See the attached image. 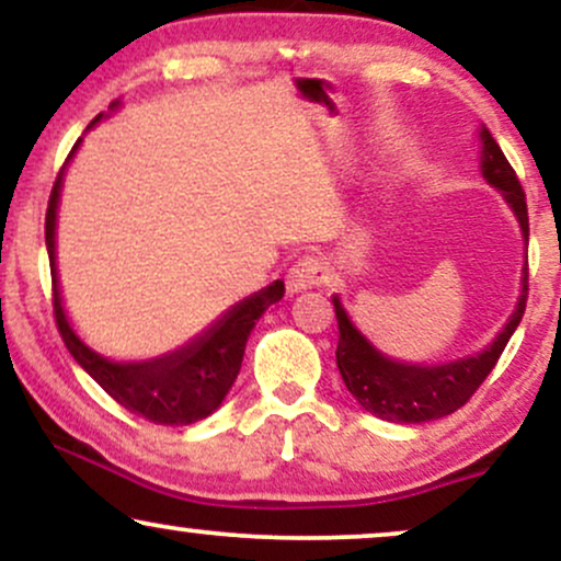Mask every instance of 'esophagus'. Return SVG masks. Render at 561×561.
Instances as JSON below:
<instances>
[{
  "label": "esophagus",
  "mask_w": 561,
  "mask_h": 561,
  "mask_svg": "<svg viewBox=\"0 0 561 561\" xmlns=\"http://www.w3.org/2000/svg\"><path fill=\"white\" fill-rule=\"evenodd\" d=\"M327 282H330V263H327V259H321V255H302L287 272L289 293H302V289L321 287Z\"/></svg>",
  "instance_id": "34e87169"
}]
</instances>
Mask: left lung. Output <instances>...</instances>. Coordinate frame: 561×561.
Here are the masks:
<instances>
[{
    "label": "left lung",
    "mask_w": 561,
    "mask_h": 561,
    "mask_svg": "<svg viewBox=\"0 0 561 561\" xmlns=\"http://www.w3.org/2000/svg\"><path fill=\"white\" fill-rule=\"evenodd\" d=\"M482 137V176L491 182L506 203L512 205L514 216L519 218V227L527 240L530 224H527V203L525 190L519 184L517 173L501 152L499 141L491 137L488 128L480 131ZM527 302V263L523 276V295H519L517 311L506 321L504 330L493 340L488 351L478 356L461 358V362L443 364V366H411L398 364L377 353L375 347L366 343V337L347 319L345 308L334 298V317H337L340 340H337V369L343 375L345 388L351 396L364 405L366 411L388 422L403 424H422L440 420V416L454 414L461 409L469 398L478 392V388L491 375L493 366L499 364L501 353L519 327Z\"/></svg>",
    "instance_id": "1"
}]
</instances>
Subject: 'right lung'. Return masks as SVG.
Masks as SVG:
<instances>
[{
    "instance_id": "obj_1",
    "label": "right lung",
    "mask_w": 561,
    "mask_h": 561,
    "mask_svg": "<svg viewBox=\"0 0 561 561\" xmlns=\"http://www.w3.org/2000/svg\"><path fill=\"white\" fill-rule=\"evenodd\" d=\"M102 115H96L92 124H96ZM73 150H70V156H73ZM66 163L57 173L47 205V218H44V240H47L49 272H53V308L62 343H66L70 356L89 371V377L115 403H121L131 414L141 416V420L152 424H169V427H182V424L205 420V416L214 414L218 405H221L237 375H240L244 345H248L255 321L263 317L268 306L285 298V282L276 279L274 285L250 295L240 306L231 308L218 324L210 327L203 337H197L195 343L182 347V351L171 353V356L145 364H113L107 358L96 356L70 330L60 302V289H57L55 218Z\"/></svg>"
}]
</instances>
